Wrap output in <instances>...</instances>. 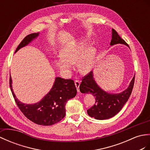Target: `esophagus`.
I'll list each match as a JSON object with an SVG mask.
<instances>
[{"label":"esophagus","instance_id":"esophagus-1","mask_svg":"<svg viewBox=\"0 0 150 150\" xmlns=\"http://www.w3.org/2000/svg\"><path fill=\"white\" fill-rule=\"evenodd\" d=\"M75 85H76V87L77 88V91L78 92H79V85H80V81L79 80H76L75 81Z\"/></svg>","mask_w":150,"mask_h":150}]
</instances>
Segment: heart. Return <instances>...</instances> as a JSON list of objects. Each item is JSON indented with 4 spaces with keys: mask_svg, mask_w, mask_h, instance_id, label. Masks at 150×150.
<instances>
[{
    "mask_svg": "<svg viewBox=\"0 0 150 150\" xmlns=\"http://www.w3.org/2000/svg\"><path fill=\"white\" fill-rule=\"evenodd\" d=\"M61 56L56 60V65L63 74H71L72 65L77 63L79 71L86 73L94 65L97 50L94 46L90 45L87 38H82L65 44L61 51Z\"/></svg>",
    "mask_w": 150,
    "mask_h": 150,
    "instance_id": "1",
    "label": "heart"
}]
</instances>
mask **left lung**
Segmentation results:
<instances>
[{
  "mask_svg": "<svg viewBox=\"0 0 150 150\" xmlns=\"http://www.w3.org/2000/svg\"><path fill=\"white\" fill-rule=\"evenodd\" d=\"M124 44L129 47L124 40L122 39L115 30H112L110 45ZM135 81V76L132 79L128 87L119 94L108 93L102 88L96 82L93 71L89 72L82 79L79 85V91L85 94H92L96 98V104L87 110V114L91 117L99 120L110 119L114 117L128 101L130 96Z\"/></svg>",
  "mask_w": 150,
  "mask_h": 150,
  "instance_id": "8db88e82",
  "label": "left lung"
}]
</instances>
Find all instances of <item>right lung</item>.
<instances>
[{
  "label": "right lung",
  "mask_w": 150,
  "mask_h": 150,
  "mask_svg": "<svg viewBox=\"0 0 150 150\" xmlns=\"http://www.w3.org/2000/svg\"><path fill=\"white\" fill-rule=\"evenodd\" d=\"M38 35L39 33L26 36L18 45L15 52L28 45ZM9 86L16 105L23 114L30 121L42 126H51L60 121L65 115L67 102L77 94L74 81L56 77L51 91L40 101L34 104H25L16 98L12 88L11 76Z\"/></svg>",
  "instance_id": "1"
}]
</instances>
